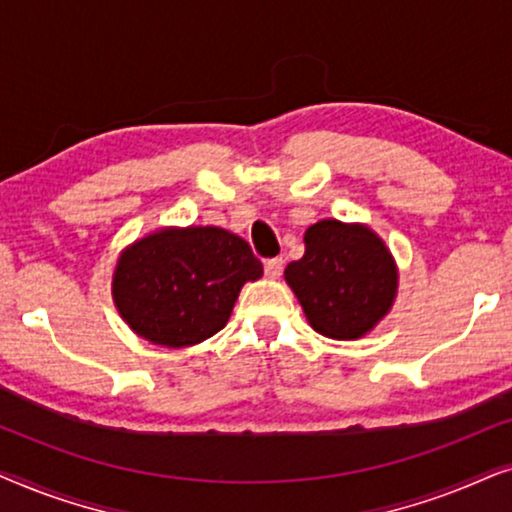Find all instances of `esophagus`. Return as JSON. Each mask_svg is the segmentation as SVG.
I'll return each mask as SVG.
<instances>
[{
	"instance_id": "obj_1",
	"label": "esophagus",
	"mask_w": 512,
	"mask_h": 512,
	"mask_svg": "<svg viewBox=\"0 0 512 512\" xmlns=\"http://www.w3.org/2000/svg\"><path fill=\"white\" fill-rule=\"evenodd\" d=\"M282 270H284V258L282 256L268 258V261H265V275H268L270 279L282 277Z\"/></svg>"
}]
</instances>
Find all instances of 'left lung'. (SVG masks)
Instances as JSON below:
<instances>
[{
	"mask_svg": "<svg viewBox=\"0 0 512 512\" xmlns=\"http://www.w3.org/2000/svg\"><path fill=\"white\" fill-rule=\"evenodd\" d=\"M305 254L286 265L307 324L331 340H359L394 307L398 265L366 223L321 219L305 230Z\"/></svg>",
	"mask_w": 512,
	"mask_h": 512,
	"instance_id": "8db88e82",
	"label": "left lung"
}]
</instances>
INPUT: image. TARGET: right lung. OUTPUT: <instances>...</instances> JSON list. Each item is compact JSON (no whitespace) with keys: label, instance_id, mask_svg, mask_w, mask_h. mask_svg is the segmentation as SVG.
I'll list each match as a JSON object with an SVG mask.
<instances>
[{"label":"right lung","instance_id":"1","mask_svg":"<svg viewBox=\"0 0 512 512\" xmlns=\"http://www.w3.org/2000/svg\"><path fill=\"white\" fill-rule=\"evenodd\" d=\"M261 277V261L240 235L216 226H165L118 254L111 298L132 333L181 349L219 333L242 286Z\"/></svg>","mask_w":512,"mask_h":512}]
</instances>
